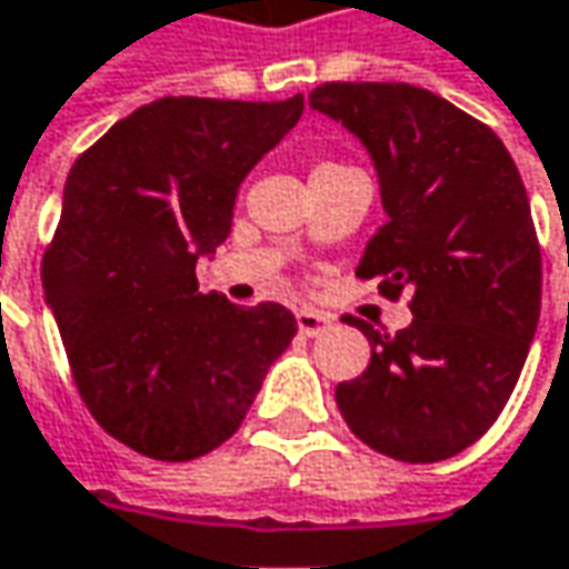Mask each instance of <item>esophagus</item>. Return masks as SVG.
I'll return each mask as SVG.
<instances>
[{
  "instance_id": "esophagus-1",
  "label": "esophagus",
  "mask_w": 569,
  "mask_h": 569,
  "mask_svg": "<svg viewBox=\"0 0 569 569\" xmlns=\"http://www.w3.org/2000/svg\"><path fill=\"white\" fill-rule=\"evenodd\" d=\"M296 322H299V332L306 338L319 336V332H326V326H329V316L326 312H316V309H299L296 312Z\"/></svg>"
}]
</instances>
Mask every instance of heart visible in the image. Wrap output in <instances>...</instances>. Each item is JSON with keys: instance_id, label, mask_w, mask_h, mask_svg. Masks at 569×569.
Masks as SVG:
<instances>
[{"instance_id": "1", "label": "heart", "mask_w": 569, "mask_h": 569, "mask_svg": "<svg viewBox=\"0 0 569 569\" xmlns=\"http://www.w3.org/2000/svg\"><path fill=\"white\" fill-rule=\"evenodd\" d=\"M338 169H351V166H341V162H322V166H316V172H338Z\"/></svg>"}]
</instances>
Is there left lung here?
<instances>
[{
  "label": "left lung",
  "instance_id": "1",
  "mask_svg": "<svg viewBox=\"0 0 569 569\" xmlns=\"http://www.w3.org/2000/svg\"><path fill=\"white\" fill-rule=\"evenodd\" d=\"M309 107L341 120L378 169L388 224L358 263L381 296H410L397 336L371 345L336 403L351 433L397 462H439L489 430L541 316V243L525 181L482 120L413 83L332 80Z\"/></svg>",
  "mask_w": 569,
  "mask_h": 569
}]
</instances>
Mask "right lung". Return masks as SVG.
Listing matches in <instances>:
<instances>
[{"instance_id": "obj_1", "label": "right lung", "mask_w": 569, "mask_h": 569, "mask_svg": "<svg viewBox=\"0 0 569 569\" xmlns=\"http://www.w3.org/2000/svg\"><path fill=\"white\" fill-rule=\"evenodd\" d=\"M299 117L302 93L162 97L68 172L41 286L80 400L139 456L188 462L231 439L299 329L280 302L243 309L194 280L243 176Z\"/></svg>"}]
</instances>
